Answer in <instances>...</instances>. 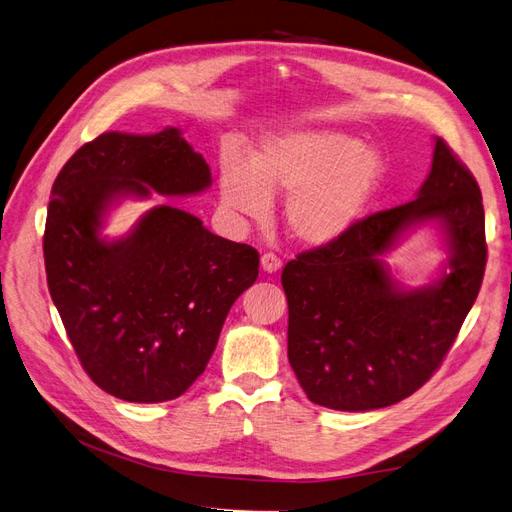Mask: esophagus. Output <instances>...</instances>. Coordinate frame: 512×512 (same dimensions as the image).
Listing matches in <instances>:
<instances>
[{"instance_id":"34e87169","label":"esophagus","mask_w":512,"mask_h":512,"mask_svg":"<svg viewBox=\"0 0 512 512\" xmlns=\"http://www.w3.org/2000/svg\"><path fill=\"white\" fill-rule=\"evenodd\" d=\"M260 265H262V269H265L267 273H275V271L282 269V260L277 258L275 254L267 252V254L260 256Z\"/></svg>"}]
</instances>
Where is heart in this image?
Returning a JSON list of instances; mask_svg holds the SVG:
<instances>
[{
	"mask_svg": "<svg viewBox=\"0 0 512 512\" xmlns=\"http://www.w3.org/2000/svg\"><path fill=\"white\" fill-rule=\"evenodd\" d=\"M384 175L380 153L339 130H294L267 138L247 164L222 162V200L232 211L262 215L269 194L288 192L284 224L303 245L342 239L374 198Z\"/></svg>",
	"mask_w": 512,
	"mask_h": 512,
	"instance_id": "heart-1",
	"label": "heart"
}]
</instances>
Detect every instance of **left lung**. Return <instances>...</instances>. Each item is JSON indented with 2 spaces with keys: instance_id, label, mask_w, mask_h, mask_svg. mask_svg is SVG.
Masks as SVG:
<instances>
[{
  "instance_id": "obj_1",
  "label": "left lung",
  "mask_w": 512,
  "mask_h": 512,
  "mask_svg": "<svg viewBox=\"0 0 512 512\" xmlns=\"http://www.w3.org/2000/svg\"><path fill=\"white\" fill-rule=\"evenodd\" d=\"M436 219L452 267L404 291L379 256L406 227ZM487 265L485 209L474 175L442 138L406 205L371 213L346 235L301 252L282 271L288 361L309 401L344 412L393 406L433 376L472 309Z\"/></svg>"
}]
</instances>
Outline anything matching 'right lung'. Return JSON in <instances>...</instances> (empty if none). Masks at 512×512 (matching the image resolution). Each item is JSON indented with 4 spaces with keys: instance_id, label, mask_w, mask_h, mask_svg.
Wrapping results in <instances>:
<instances>
[{
    "instance_id": "right-lung-1",
    "label": "right lung",
    "mask_w": 512,
    "mask_h": 512,
    "mask_svg": "<svg viewBox=\"0 0 512 512\" xmlns=\"http://www.w3.org/2000/svg\"><path fill=\"white\" fill-rule=\"evenodd\" d=\"M209 185V164L177 128L100 134L59 170L42 243L46 284L85 374L108 395L134 404L183 395L232 303L256 282L252 245L170 205L147 211L128 237L100 239L102 215L121 196H188Z\"/></svg>"
}]
</instances>
